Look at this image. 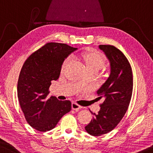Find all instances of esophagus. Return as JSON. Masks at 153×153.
I'll return each mask as SVG.
<instances>
[{"label":"esophagus","instance_id":"esophagus-1","mask_svg":"<svg viewBox=\"0 0 153 153\" xmlns=\"http://www.w3.org/2000/svg\"><path fill=\"white\" fill-rule=\"evenodd\" d=\"M82 108V106L80 105H78V103L73 102L72 103V109L73 110H75V111H79V110H80Z\"/></svg>","mask_w":153,"mask_h":153}]
</instances>
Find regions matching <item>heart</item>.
I'll return each instance as SVG.
<instances>
[{"label": "heart", "instance_id": "1", "mask_svg": "<svg viewBox=\"0 0 153 153\" xmlns=\"http://www.w3.org/2000/svg\"><path fill=\"white\" fill-rule=\"evenodd\" d=\"M79 58L82 60L86 66L87 71H94L98 72L104 68L105 66V59L97 51H85L79 55ZM70 62V58H67L63 62L62 69L63 70Z\"/></svg>", "mask_w": 153, "mask_h": 153}]
</instances>
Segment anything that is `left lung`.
<instances>
[{"label": "left lung", "mask_w": 153, "mask_h": 153, "mask_svg": "<svg viewBox=\"0 0 153 153\" xmlns=\"http://www.w3.org/2000/svg\"><path fill=\"white\" fill-rule=\"evenodd\" d=\"M110 62L111 72L105 82L98 89L97 99H103L101 109L85 127L87 133L99 136L111 131L125 115L133 90V75L131 66L125 54L115 47L101 45Z\"/></svg>", "instance_id": "left-lung-1"}]
</instances>
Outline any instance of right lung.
I'll return each instance as SVG.
<instances>
[{"label": "right lung", "instance_id": "1", "mask_svg": "<svg viewBox=\"0 0 153 153\" xmlns=\"http://www.w3.org/2000/svg\"><path fill=\"white\" fill-rule=\"evenodd\" d=\"M77 50L66 44L49 42L28 56L22 66L17 97L28 125L38 131L54 129L71 111L70 101H59L48 95L52 81L59 77L63 62Z\"/></svg>", "mask_w": 153, "mask_h": 153}]
</instances>
